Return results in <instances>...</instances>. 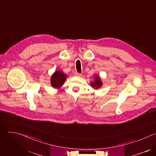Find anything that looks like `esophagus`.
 <instances>
[{
    "label": "esophagus",
    "instance_id": "obj_1",
    "mask_svg": "<svg viewBox=\"0 0 156 156\" xmlns=\"http://www.w3.org/2000/svg\"><path fill=\"white\" fill-rule=\"evenodd\" d=\"M75 75H76V76H80L81 75V73L76 72H75Z\"/></svg>",
    "mask_w": 156,
    "mask_h": 156
}]
</instances>
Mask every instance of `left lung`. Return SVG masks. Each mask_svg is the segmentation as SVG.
Here are the masks:
<instances>
[{
    "label": "left lung",
    "instance_id": "obj_1",
    "mask_svg": "<svg viewBox=\"0 0 156 156\" xmlns=\"http://www.w3.org/2000/svg\"><path fill=\"white\" fill-rule=\"evenodd\" d=\"M91 85L92 87L96 89H98L102 86V82L101 81V80L98 76H95V81L94 82H92L91 83Z\"/></svg>",
    "mask_w": 156,
    "mask_h": 156
}]
</instances>
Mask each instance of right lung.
Instances as JSON below:
<instances>
[{
  "instance_id": "add662e5",
  "label": "right lung",
  "mask_w": 156,
  "mask_h": 156,
  "mask_svg": "<svg viewBox=\"0 0 156 156\" xmlns=\"http://www.w3.org/2000/svg\"><path fill=\"white\" fill-rule=\"evenodd\" d=\"M66 76L67 75L63 73L61 71H56L51 77V84L52 87L55 88L60 87L64 83Z\"/></svg>"
}]
</instances>
